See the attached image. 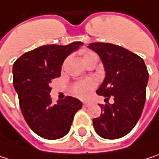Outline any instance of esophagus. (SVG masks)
Returning <instances> with one entry per match:
<instances>
[{
  "instance_id": "34e87169",
  "label": "esophagus",
  "mask_w": 159,
  "mask_h": 159,
  "mask_svg": "<svg viewBox=\"0 0 159 159\" xmlns=\"http://www.w3.org/2000/svg\"><path fill=\"white\" fill-rule=\"evenodd\" d=\"M83 106H84V107H89V103H88V102H84V103H83Z\"/></svg>"
}]
</instances>
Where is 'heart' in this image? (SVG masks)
Listing matches in <instances>:
<instances>
[{
  "label": "heart",
  "mask_w": 159,
  "mask_h": 159,
  "mask_svg": "<svg viewBox=\"0 0 159 159\" xmlns=\"http://www.w3.org/2000/svg\"><path fill=\"white\" fill-rule=\"evenodd\" d=\"M83 60L84 62L86 60H88L89 58L91 57H98V56L92 52V51H89V50H85L83 51ZM96 87V82L93 80V79H89V80H83V81H79L75 84L72 85L71 87V92L78 98L86 100L88 99L92 90L94 89V88Z\"/></svg>",
  "instance_id": "obj_1"
}]
</instances>
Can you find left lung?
<instances>
[{"label": "left lung", "mask_w": 159, "mask_h": 159, "mask_svg": "<svg viewBox=\"0 0 159 159\" xmlns=\"http://www.w3.org/2000/svg\"><path fill=\"white\" fill-rule=\"evenodd\" d=\"M89 47L98 53L106 71L97 90L105 100L114 97V103L100 104L103 113L93 119L98 135L115 140L127 135L140 119L146 99L148 70L138 55L108 43H91Z\"/></svg>", "instance_id": "8db88e82"}]
</instances>
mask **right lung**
<instances>
[{"label":"right lung","mask_w":159,"mask_h":159,"mask_svg":"<svg viewBox=\"0 0 159 159\" xmlns=\"http://www.w3.org/2000/svg\"><path fill=\"white\" fill-rule=\"evenodd\" d=\"M82 42L67 45L48 44L26 52L13 66V84L19 106L29 127L40 137L57 140L70 129L75 113L82 102L67 96L57 104L52 102L50 83L60 76L64 59Z\"/></svg>","instance_id":"1"}]
</instances>
